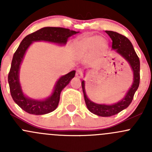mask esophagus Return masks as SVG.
I'll return each instance as SVG.
<instances>
[{
    "instance_id": "obj_1",
    "label": "esophagus",
    "mask_w": 152,
    "mask_h": 152,
    "mask_svg": "<svg viewBox=\"0 0 152 152\" xmlns=\"http://www.w3.org/2000/svg\"><path fill=\"white\" fill-rule=\"evenodd\" d=\"M76 77H78V78H82V69L78 68L77 70H76Z\"/></svg>"
}]
</instances>
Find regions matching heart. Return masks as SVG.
<instances>
[{
	"mask_svg": "<svg viewBox=\"0 0 152 152\" xmlns=\"http://www.w3.org/2000/svg\"><path fill=\"white\" fill-rule=\"evenodd\" d=\"M107 46V42L102 37L90 36L82 38L77 43V47L81 51H87L92 48L96 50H103Z\"/></svg>",
	"mask_w": 152,
	"mask_h": 152,
	"instance_id": "1",
	"label": "heart"
}]
</instances>
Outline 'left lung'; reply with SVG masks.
Instances as JSON below:
<instances>
[{"mask_svg": "<svg viewBox=\"0 0 152 152\" xmlns=\"http://www.w3.org/2000/svg\"><path fill=\"white\" fill-rule=\"evenodd\" d=\"M106 33L113 40V50L122 56L132 67L133 71V83L122 100L113 104H99L90 101L85 91V81L82 82V90L87 109L95 115L102 117H110L118 114L131 104L136 90L140 84V59L129 39L124 35L112 31H106Z\"/></svg>", "mask_w": 152, "mask_h": 152, "instance_id": "left-lung-1", "label": "left lung"}]
</instances>
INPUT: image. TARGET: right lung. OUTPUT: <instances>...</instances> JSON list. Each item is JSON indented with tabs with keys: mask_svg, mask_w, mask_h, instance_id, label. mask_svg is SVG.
<instances>
[{
	"mask_svg": "<svg viewBox=\"0 0 152 152\" xmlns=\"http://www.w3.org/2000/svg\"><path fill=\"white\" fill-rule=\"evenodd\" d=\"M79 33L75 31L60 27H45L27 35L22 40L12 58V65L8 75L11 96L14 102L22 110L29 114L44 115L53 112L59 104L62 90L70 83L75 76L73 70L59 79L55 85L51 96L44 100H35L26 97L23 93L19 81V71L24 55L31 44L36 41H46L59 45H65L70 37Z\"/></svg>",
	"mask_w": 152,
	"mask_h": 152,
	"instance_id": "obj_1",
	"label": "right lung"
}]
</instances>
